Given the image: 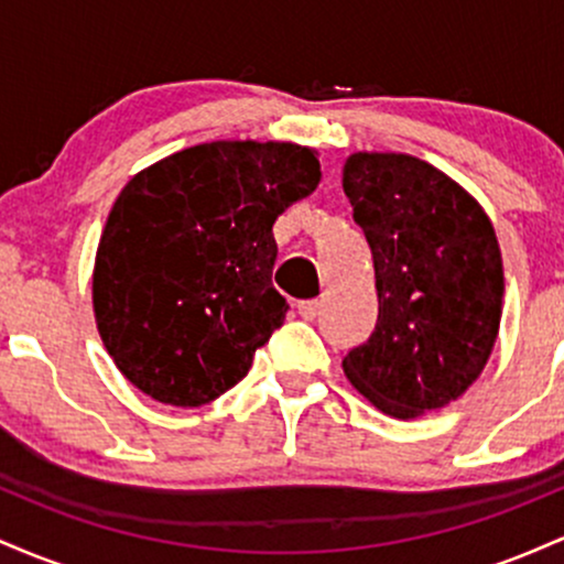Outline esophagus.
<instances>
[{
    "instance_id": "obj_1",
    "label": "esophagus",
    "mask_w": 564,
    "mask_h": 564,
    "mask_svg": "<svg viewBox=\"0 0 564 564\" xmlns=\"http://www.w3.org/2000/svg\"><path fill=\"white\" fill-rule=\"evenodd\" d=\"M296 310H300V315L304 321H315L321 313V302L318 300H307V302H300L296 304Z\"/></svg>"
}]
</instances>
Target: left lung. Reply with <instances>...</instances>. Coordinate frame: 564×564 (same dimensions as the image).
Returning <instances> with one entry per match:
<instances>
[{
  "instance_id": "1",
  "label": "left lung",
  "mask_w": 564,
  "mask_h": 564,
  "mask_svg": "<svg viewBox=\"0 0 564 564\" xmlns=\"http://www.w3.org/2000/svg\"><path fill=\"white\" fill-rule=\"evenodd\" d=\"M377 273L373 334L341 360L381 413L416 419L462 398L501 323L503 268L482 206L405 153H352L341 172Z\"/></svg>"
}]
</instances>
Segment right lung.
Here are the masks:
<instances>
[{"label":"right lung","mask_w":564,"mask_h":564,"mask_svg":"<svg viewBox=\"0 0 564 564\" xmlns=\"http://www.w3.org/2000/svg\"><path fill=\"white\" fill-rule=\"evenodd\" d=\"M315 151L217 140L124 185L97 246L93 304L116 368L159 403L198 408L236 387L283 326L273 223L315 191Z\"/></svg>","instance_id":"1"}]
</instances>
